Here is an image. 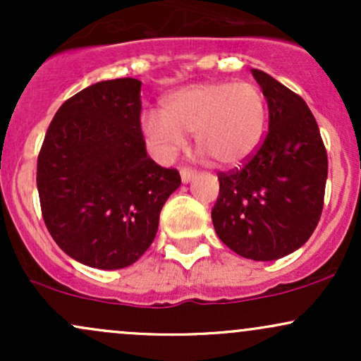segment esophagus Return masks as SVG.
Listing matches in <instances>:
<instances>
[{"label": "esophagus", "instance_id": "1", "mask_svg": "<svg viewBox=\"0 0 361 361\" xmlns=\"http://www.w3.org/2000/svg\"><path fill=\"white\" fill-rule=\"evenodd\" d=\"M180 175H181V181H183V183H188V181L192 180L195 175H197V171L192 168H181Z\"/></svg>", "mask_w": 361, "mask_h": 361}]
</instances>
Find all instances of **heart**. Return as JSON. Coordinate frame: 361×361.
I'll list each match as a JSON object with an SVG mask.
<instances>
[{
    "instance_id": "obj_1",
    "label": "heart",
    "mask_w": 361,
    "mask_h": 361,
    "mask_svg": "<svg viewBox=\"0 0 361 361\" xmlns=\"http://www.w3.org/2000/svg\"><path fill=\"white\" fill-rule=\"evenodd\" d=\"M267 114V98L256 82H198L168 94L159 114H144L140 130L157 159H173L185 134L193 132L204 154L217 166L233 168L259 147Z\"/></svg>"
}]
</instances>
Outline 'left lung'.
Segmentation results:
<instances>
[{"instance_id": "obj_1", "label": "left lung", "mask_w": 361, "mask_h": 361, "mask_svg": "<svg viewBox=\"0 0 361 361\" xmlns=\"http://www.w3.org/2000/svg\"><path fill=\"white\" fill-rule=\"evenodd\" d=\"M268 103V132L241 168L219 171L212 222L243 258L287 256L312 235L324 207L327 152L312 111L270 74L251 69Z\"/></svg>"}]
</instances>
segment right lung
I'll list each match as a JSON object with an SVG mask.
<instances>
[{"label": "right lung", "mask_w": 361, "mask_h": 361, "mask_svg": "<svg viewBox=\"0 0 361 361\" xmlns=\"http://www.w3.org/2000/svg\"><path fill=\"white\" fill-rule=\"evenodd\" d=\"M140 81H100L66 100L37 159L47 231L66 255L100 270L137 261L180 186L178 169L149 157L140 130Z\"/></svg>", "instance_id": "1"}]
</instances>
